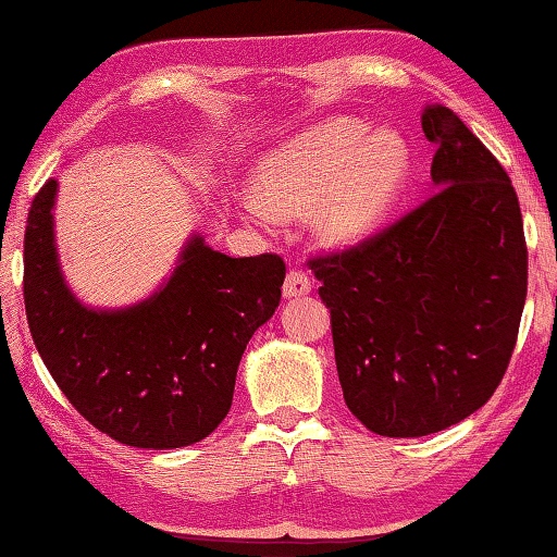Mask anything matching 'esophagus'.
<instances>
[{
  "instance_id": "esophagus-1",
  "label": "esophagus",
  "mask_w": 557,
  "mask_h": 557,
  "mask_svg": "<svg viewBox=\"0 0 557 557\" xmlns=\"http://www.w3.org/2000/svg\"><path fill=\"white\" fill-rule=\"evenodd\" d=\"M311 292V280L304 275L301 270H289V275L285 280V287H282V297L285 299H297L304 297V294Z\"/></svg>"
}]
</instances>
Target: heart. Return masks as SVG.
Listing matches in <instances>:
<instances>
[{"label":"heart","instance_id":"heart-1","mask_svg":"<svg viewBox=\"0 0 557 557\" xmlns=\"http://www.w3.org/2000/svg\"><path fill=\"white\" fill-rule=\"evenodd\" d=\"M408 169V147L394 129L367 137L362 123L337 117L270 151L258 166V195H246L242 207L263 224L272 222V212L297 214L311 207L321 242L355 246L394 210Z\"/></svg>","mask_w":557,"mask_h":557}]
</instances>
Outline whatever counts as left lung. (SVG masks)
Masks as SVG:
<instances>
[{
    "mask_svg": "<svg viewBox=\"0 0 557 557\" xmlns=\"http://www.w3.org/2000/svg\"><path fill=\"white\" fill-rule=\"evenodd\" d=\"M434 193L384 234L313 258L352 416L381 437H424L483 408L527 301V242L507 171L461 117L422 108Z\"/></svg>",
    "mask_w": 557,
    "mask_h": 557,
    "instance_id": "obj_1",
    "label": "left lung"
}]
</instances>
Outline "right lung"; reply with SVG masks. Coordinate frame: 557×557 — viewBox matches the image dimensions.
<instances>
[{
    "instance_id": "obj_1",
    "label": "right lung",
    "mask_w": 557,
    "mask_h": 557,
    "mask_svg": "<svg viewBox=\"0 0 557 557\" xmlns=\"http://www.w3.org/2000/svg\"><path fill=\"white\" fill-rule=\"evenodd\" d=\"M54 200L58 181L50 178L30 205L24 236L28 329L48 372L120 444L178 449L205 440L232 408L248 341L277 309L282 258H228L193 234L149 297L96 309L64 280Z\"/></svg>"
}]
</instances>
